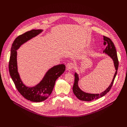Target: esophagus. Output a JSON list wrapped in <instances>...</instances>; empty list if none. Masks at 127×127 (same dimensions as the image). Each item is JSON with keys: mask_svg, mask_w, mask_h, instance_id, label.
I'll use <instances>...</instances> for the list:
<instances>
[{"mask_svg": "<svg viewBox=\"0 0 127 127\" xmlns=\"http://www.w3.org/2000/svg\"><path fill=\"white\" fill-rule=\"evenodd\" d=\"M74 67V65L73 63H69L66 65V69L67 70H72Z\"/></svg>", "mask_w": 127, "mask_h": 127, "instance_id": "34e87169", "label": "esophagus"}]
</instances>
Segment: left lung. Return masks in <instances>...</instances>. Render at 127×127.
Here are the masks:
<instances>
[{
    "instance_id": "left-lung-1",
    "label": "left lung",
    "mask_w": 127,
    "mask_h": 127,
    "mask_svg": "<svg viewBox=\"0 0 127 127\" xmlns=\"http://www.w3.org/2000/svg\"><path fill=\"white\" fill-rule=\"evenodd\" d=\"M103 40H104L103 45H106V47L104 49V50H103V53L104 52L108 56H109L113 59L114 63V66L116 69V72L114 74L113 79L112 80V81L110 85H109V86H108L102 93L99 94H89V93H87L83 92L82 90H81L79 87L78 85V81H79V77H78V74L75 72L74 74V76H75L74 83L72 89H73V93L75 95V96L79 99L81 100L86 101H90L103 96L108 92H110V90L111 89V87H112V85L114 83L115 78L117 74V71L119 67V61L118 59L117 51L113 42L109 38H107L103 35Z\"/></svg>"
}]
</instances>
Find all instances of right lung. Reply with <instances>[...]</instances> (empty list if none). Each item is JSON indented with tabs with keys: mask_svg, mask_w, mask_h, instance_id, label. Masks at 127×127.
<instances>
[{
	"mask_svg": "<svg viewBox=\"0 0 127 127\" xmlns=\"http://www.w3.org/2000/svg\"><path fill=\"white\" fill-rule=\"evenodd\" d=\"M43 32L42 30H32L20 35L13 41L9 62L10 75L19 92L27 99L32 102H41L46 100L51 94L56 80L65 70L64 64L54 66L48 70L43 79L33 87L26 86L22 82L17 65V51L22 45Z\"/></svg>",
	"mask_w": 127,
	"mask_h": 127,
	"instance_id": "right-lung-1",
	"label": "right lung"
}]
</instances>
